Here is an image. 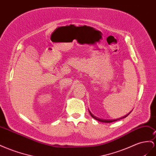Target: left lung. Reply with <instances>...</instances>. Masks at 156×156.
Wrapping results in <instances>:
<instances>
[{"label":"left lung","instance_id":"8db88e82","mask_svg":"<svg viewBox=\"0 0 156 156\" xmlns=\"http://www.w3.org/2000/svg\"><path fill=\"white\" fill-rule=\"evenodd\" d=\"M88 112H89V113L90 114V115L92 116V117H93L94 119H96L97 121H100V122H103V123H112V122H113V121H117V120H119V119H123V118H125V117H127L129 114H130V113H129V114H127V115H126L125 116H124V117H121V118H119V119H100V118H98V117H95L94 115H93L91 113V112L88 110Z\"/></svg>","mask_w":156,"mask_h":156}]
</instances>
